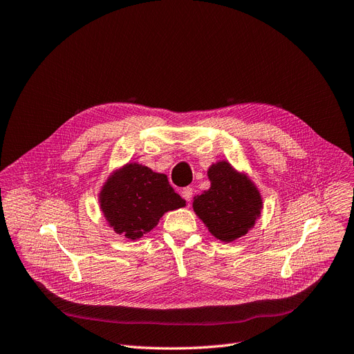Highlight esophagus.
Listing matches in <instances>:
<instances>
[{
  "label": "esophagus",
  "instance_id": "esophagus-1",
  "mask_svg": "<svg viewBox=\"0 0 354 354\" xmlns=\"http://www.w3.org/2000/svg\"><path fill=\"white\" fill-rule=\"evenodd\" d=\"M192 195H194L192 188H183V189H182V196H183V199H187L188 203H191Z\"/></svg>",
  "mask_w": 354,
  "mask_h": 354
}]
</instances>
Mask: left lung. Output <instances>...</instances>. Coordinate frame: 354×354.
I'll return each mask as SVG.
<instances>
[{"label":"left lung","instance_id":"8db88e82","mask_svg":"<svg viewBox=\"0 0 354 354\" xmlns=\"http://www.w3.org/2000/svg\"><path fill=\"white\" fill-rule=\"evenodd\" d=\"M207 176L209 189L194 196V212L215 239L236 241L262 217V194L248 174L237 171L228 160L212 163Z\"/></svg>","mask_w":354,"mask_h":354}]
</instances>
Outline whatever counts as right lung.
Returning a JSON list of instances; mask_svg holds the SVG:
<instances>
[{
    "mask_svg": "<svg viewBox=\"0 0 354 354\" xmlns=\"http://www.w3.org/2000/svg\"><path fill=\"white\" fill-rule=\"evenodd\" d=\"M98 204L109 227L136 241L150 233L163 214L185 207L187 201L174 191L165 174L127 162L105 179Z\"/></svg>",
    "mask_w": 354,
    "mask_h": 354,
    "instance_id": "obj_1",
    "label": "right lung"
}]
</instances>
